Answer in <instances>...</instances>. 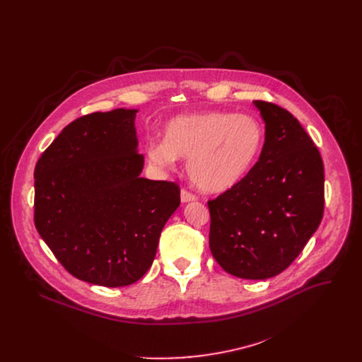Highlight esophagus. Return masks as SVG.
Here are the masks:
<instances>
[{
  "label": "esophagus",
  "mask_w": 362,
  "mask_h": 362,
  "mask_svg": "<svg viewBox=\"0 0 362 362\" xmlns=\"http://www.w3.org/2000/svg\"><path fill=\"white\" fill-rule=\"evenodd\" d=\"M180 200H182V203H189V202L197 200V197H196L193 193L187 192L186 189H182V192H180Z\"/></svg>",
  "instance_id": "esophagus-1"
}]
</instances>
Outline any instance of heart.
I'll list each match as a JSON object with an SVG mask.
<instances>
[{"instance_id": "1", "label": "heart", "mask_w": 362, "mask_h": 362, "mask_svg": "<svg viewBox=\"0 0 362 362\" xmlns=\"http://www.w3.org/2000/svg\"><path fill=\"white\" fill-rule=\"evenodd\" d=\"M262 123L250 115L203 112L176 116L165 127V140L146 147L151 165L172 170L187 159L192 183L204 193H223L238 186L261 156Z\"/></svg>"}]
</instances>
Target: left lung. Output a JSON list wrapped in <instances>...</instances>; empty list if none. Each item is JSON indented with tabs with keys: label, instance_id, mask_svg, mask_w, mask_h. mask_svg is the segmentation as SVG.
I'll use <instances>...</instances> for the list:
<instances>
[{
	"label": "left lung",
	"instance_id": "1",
	"mask_svg": "<svg viewBox=\"0 0 362 362\" xmlns=\"http://www.w3.org/2000/svg\"><path fill=\"white\" fill-rule=\"evenodd\" d=\"M253 105L265 122L264 148L238 186L208 202L209 246L228 274L268 279L295 261L322 221L324 163L289 112Z\"/></svg>",
	"mask_w": 362,
	"mask_h": 362
}]
</instances>
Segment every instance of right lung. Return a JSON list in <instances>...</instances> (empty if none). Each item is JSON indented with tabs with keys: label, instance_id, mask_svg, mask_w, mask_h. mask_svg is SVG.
Segmentation results:
<instances>
[{
	"label": "right lung",
	"instance_id": "add662e5",
	"mask_svg": "<svg viewBox=\"0 0 362 362\" xmlns=\"http://www.w3.org/2000/svg\"><path fill=\"white\" fill-rule=\"evenodd\" d=\"M137 109L83 116L41 154L34 222L77 279L117 288L139 281L180 204L176 183L140 177Z\"/></svg>",
	"mask_w": 362,
	"mask_h": 362
}]
</instances>
